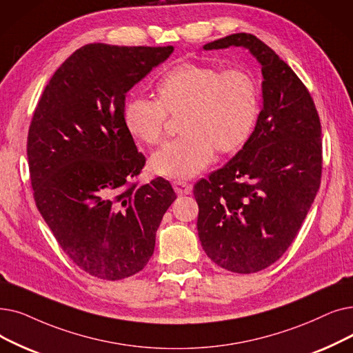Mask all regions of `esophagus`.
<instances>
[{"instance_id":"34e87169","label":"esophagus","mask_w":353,"mask_h":353,"mask_svg":"<svg viewBox=\"0 0 353 353\" xmlns=\"http://www.w3.org/2000/svg\"><path fill=\"white\" fill-rule=\"evenodd\" d=\"M173 188L177 194H189L192 192V185L185 180H174Z\"/></svg>"}]
</instances>
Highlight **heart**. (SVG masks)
<instances>
[{"label": "heart", "instance_id": "obj_1", "mask_svg": "<svg viewBox=\"0 0 353 353\" xmlns=\"http://www.w3.org/2000/svg\"><path fill=\"white\" fill-rule=\"evenodd\" d=\"M157 99L132 95L124 105V124L137 140L157 145L168 115H180L181 135L151 157L152 170L168 177H192L213 159L248 141L258 115V90L243 69L185 63L156 85Z\"/></svg>", "mask_w": 353, "mask_h": 353}]
</instances>
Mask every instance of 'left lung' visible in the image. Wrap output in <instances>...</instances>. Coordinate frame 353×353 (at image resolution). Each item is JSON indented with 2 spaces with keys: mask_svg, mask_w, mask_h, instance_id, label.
<instances>
[{
  "mask_svg": "<svg viewBox=\"0 0 353 353\" xmlns=\"http://www.w3.org/2000/svg\"><path fill=\"white\" fill-rule=\"evenodd\" d=\"M247 48L263 73L264 105L254 132L222 168L199 180L197 232L206 255L238 272L261 271L299 234L321 179V125L309 89L284 60L248 33L203 46Z\"/></svg>",
  "mask_w": 353,
  "mask_h": 353,
  "instance_id": "left-lung-1",
  "label": "left lung"
}]
</instances>
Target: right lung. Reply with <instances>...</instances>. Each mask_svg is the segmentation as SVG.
I'll use <instances>...</instances> for the list:
<instances>
[{
    "label": "right lung",
    "instance_id": "add662e5",
    "mask_svg": "<svg viewBox=\"0 0 353 353\" xmlns=\"http://www.w3.org/2000/svg\"><path fill=\"white\" fill-rule=\"evenodd\" d=\"M173 50L83 46L54 72L28 128L36 206L65 254L101 280L127 279L147 265L177 197L163 177L139 185L145 157L122 117L127 92Z\"/></svg>",
    "mask_w": 353,
    "mask_h": 353
}]
</instances>
